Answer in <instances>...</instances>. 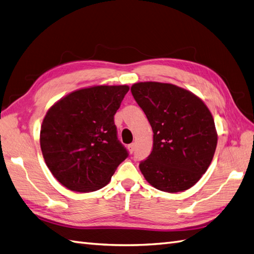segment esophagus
<instances>
[{"label": "esophagus", "mask_w": 254, "mask_h": 254, "mask_svg": "<svg viewBox=\"0 0 254 254\" xmlns=\"http://www.w3.org/2000/svg\"><path fill=\"white\" fill-rule=\"evenodd\" d=\"M127 148H128V151H129V154H133V152H134V150H135V144H134V143H132V144H129V145H128V147H127Z\"/></svg>", "instance_id": "obj_1"}]
</instances>
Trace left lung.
I'll return each mask as SVG.
<instances>
[{
    "mask_svg": "<svg viewBox=\"0 0 254 254\" xmlns=\"http://www.w3.org/2000/svg\"><path fill=\"white\" fill-rule=\"evenodd\" d=\"M154 132V147L139 170L159 190H190L207 172L217 144L209 108L197 95L171 83L138 82L131 87Z\"/></svg>",
    "mask_w": 254,
    "mask_h": 254,
    "instance_id": "obj_1",
    "label": "left lung"
}]
</instances>
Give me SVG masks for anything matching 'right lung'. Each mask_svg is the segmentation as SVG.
Returning <instances> with one entry per match:
<instances>
[{"label":"right lung","instance_id":"right-lung-1","mask_svg":"<svg viewBox=\"0 0 254 254\" xmlns=\"http://www.w3.org/2000/svg\"><path fill=\"white\" fill-rule=\"evenodd\" d=\"M127 85H94L69 93L47 110L40 132L44 161L68 190L90 192L109 183L127 151L114 116Z\"/></svg>","mask_w":254,"mask_h":254}]
</instances>
